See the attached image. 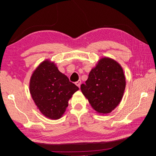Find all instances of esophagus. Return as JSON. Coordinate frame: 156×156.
<instances>
[{
	"mask_svg": "<svg viewBox=\"0 0 156 156\" xmlns=\"http://www.w3.org/2000/svg\"><path fill=\"white\" fill-rule=\"evenodd\" d=\"M81 80H79L78 81H77L76 83H75V84H76V85H77L79 88H80V86H81Z\"/></svg>",
	"mask_w": 156,
	"mask_h": 156,
	"instance_id": "obj_1",
	"label": "esophagus"
}]
</instances>
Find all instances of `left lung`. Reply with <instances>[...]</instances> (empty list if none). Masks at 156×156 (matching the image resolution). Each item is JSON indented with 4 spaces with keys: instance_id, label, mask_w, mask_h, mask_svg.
<instances>
[{
    "instance_id": "1",
    "label": "left lung",
    "mask_w": 156,
    "mask_h": 156,
    "mask_svg": "<svg viewBox=\"0 0 156 156\" xmlns=\"http://www.w3.org/2000/svg\"><path fill=\"white\" fill-rule=\"evenodd\" d=\"M126 88L121 65L114 59L103 57L89 73L81 92L98 113L107 115L119 105Z\"/></svg>"
}]
</instances>
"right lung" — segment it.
<instances>
[{"label":"right lung","mask_w":156,"mask_h":156,"mask_svg":"<svg viewBox=\"0 0 156 156\" xmlns=\"http://www.w3.org/2000/svg\"><path fill=\"white\" fill-rule=\"evenodd\" d=\"M79 88L61 73L54 62L47 59L33 72L29 90L41 113L51 120L62 116L68 101Z\"/></svg>","instance_id":"1"}]
</instances>
